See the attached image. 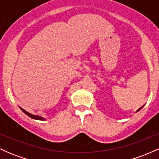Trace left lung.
Returning <instances> with one entry per match:
<instances>
[{"label": "left lung", "mask_w": 159, "mask_h": 159, "mask_svg": "<svg viewBox=\"0 0 159 159\" xmlns=\"http://www.w3.org/2000/svg\"><path fill=\"white\" fill-rule=\"evenodd\" d=\"M143 106H144V105H143V106H142L141 107H140V108H139V109H138V110H137V111H136V112H138V111H139L140 110V109H141V108H142V107H143Z\"/></svg>", "instance_id": "1"}]
</instances>
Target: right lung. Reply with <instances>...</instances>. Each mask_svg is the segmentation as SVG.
Listing matches in <instances>:
<instances>
[{
  "label": "right lung",
  "instance_id": "1",
  "mask_svg": "<svg viewBox=\"0 0 159 159\" xmlns=\"http://www.w3.org/2000/svg\"><path fill=\"white\" fill-rule=\"evenodd\" d=\"M19 108L21 109V111H23L24 113H25V114L27 115L28 116H30V118H32V119L34 120H42V121H44V120H45L46 119H45V117H43V116H40V115H37V114H31V113L28 112V111L25 110V109L22 108L21 107L19 106Z\"/></svg>",
  "mask_w": 159,
  "mask_h": 159
}]
</instances>
